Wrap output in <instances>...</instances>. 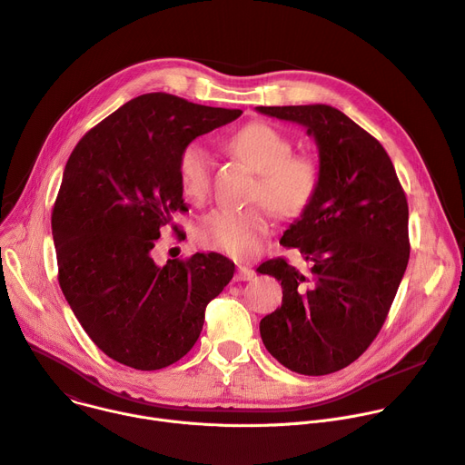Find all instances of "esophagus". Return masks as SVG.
<instances>
[{"label": "esophagus", "instance_id": "34e87169", "mask_svg": "<svg viewBox=\"0 0 465 465\" xmlns=\"http://www.w3.org/2000/svg\"><path fill=\"white\" fill-rule=\"evenodd\" d=\"M252 278H254V271H252L250 267H246V265H239L237 267V272H235V280L237 282H248Z\"/></svg>", "mask_w": 465, "mask_h": 465}]
</instances>
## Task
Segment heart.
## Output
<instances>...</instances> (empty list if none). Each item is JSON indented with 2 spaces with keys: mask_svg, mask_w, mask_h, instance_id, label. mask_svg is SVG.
Masks as SVG:
<instances>
[{
  "mask_svg": "<svg viewBox=\"0 0 465 465\" xmlns=\"http://www.w3.org/2000/svg\"><path fill=\"white\" fill-rule=\"evenodd\" d=\"M230 150L258 173L250 191V200L265 202L278 219L299 217L312 203L321 173L319 163L310 153H292L291 141L271 124L252 122L233 134ZM213 161L205 146L189 143L178 157V180L185 196L202 200L211 189ZM265 205L242 209L219 207L203 215L196 226L202 246L246 260L254 256L271 228Z\"/></svg>",
  "mask_w": 465,
  "mask_h": 465,
  "instance_id": "1",
  "label": "heart"
}]
</instances>
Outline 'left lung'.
I'll return each instance as SVG.
<instances>
[{"label":"left lung","mask_w":465,"mask_h":465,"mask_svg":"<svg viewBox=\"0 0 465 465\" xmlns=\"http://www.w3.org/2000/svg\"><path fill=\"white\" fill-rule=\"evenodd\" d=\"M256 109L304 125L321 173L312 203L280 239L312 263L310 274L283 258L258 267L283 289L282 306L262 319L260 333L283 367L330 374L367 351L393 304L410 258L406 194L384 146L340 109Z\"/></svg>","instance_id":"left-lung-1"}]
</instances>
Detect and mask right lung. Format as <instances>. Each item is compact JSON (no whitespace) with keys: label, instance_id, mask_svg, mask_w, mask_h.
Listing matches in <instances>:
<instances>
[{"label":"right lung","instance_id":"obj_1","mask_svg":"<svg viewBox=\"0 0 465 465\" xmlns=\"http://www.w3.org/2000/svg\"><path fill=\"white\" fill-rule=\"evenodd\" d=\"M241 109L150 93L124 104L75 144L52 213L59 285L94 345L118 363L155 371L183 358L205 306L235 265L194 254L157 265L161 228L185 211L180 152L241 116Z\"/></svg>","mask_w":465,"mask_h":465}]
</instances>
